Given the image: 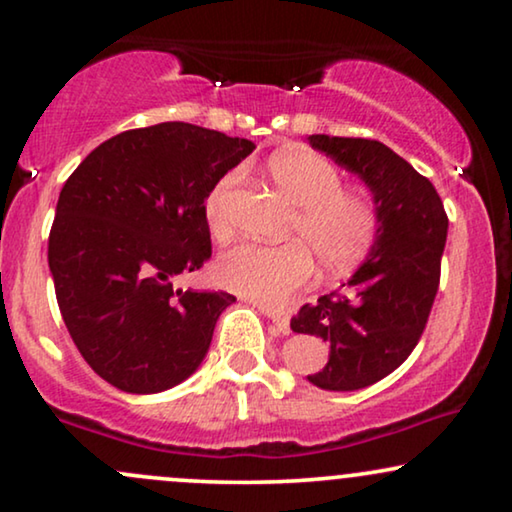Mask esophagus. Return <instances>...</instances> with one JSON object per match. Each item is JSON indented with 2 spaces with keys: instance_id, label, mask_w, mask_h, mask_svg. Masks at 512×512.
Here are the masks:
<instances>
[{
  "instance_id": "esophagus-1",
  "label": "esophagus",
  "mask_w": 512,
  "mask_h": 512,
  "mask_svg": "<svg viewBox=\"0 0 512 512\" xmlns=\"http://www.w3.org/2000/svg\"><path fill=\"white\" fill-rule=\"evenodd\" d=\"M261 310H263V314H268L272 326H275L279 333H291V324H289V317H286V314H279V312L270 310V307H263V305H261Z\"/></svg>"
}]
</instances>
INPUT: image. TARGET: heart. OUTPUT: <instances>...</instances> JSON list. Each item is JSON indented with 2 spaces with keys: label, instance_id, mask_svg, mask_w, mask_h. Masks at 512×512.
Here are the masks:
<instances>
[{
  "label": "heart",
  "instance_id": "heart-1",
  "mask_svg": "<svg viewBox=\"0 0 512 512\" xmlns=\"http://www.w3.org/2000/svg\"><path fill=\"white\" fill-rule=\"evenodd\" d=\"M268 174L275 186L298 205L291 219V242L279 247L242 244L216 263V279L226 289L265 307H282L293 293L312 282L317 260L328 275L352 270L373 249L380 214L373 200L342 186L331 160L310 149H286L270 158ZM240 184V170L216 181L205 200V219L214 240L228 242L235 233L228 198Z\"/></svg>",
  "mask_w": 512,
  "mask_h": 512
}]
</instances>
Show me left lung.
Masks as SVG:
<instances>
[{"label":"left lung","instance_id":"8db88e82","mask_svg":"<svg viewBox=\"0 0 512 512\" xmlns=\"http://www.w3.org/2000/svg\"><path fill=\"white\" fill-rule=\"evenodd\" d=\"M310 144L359 174L380 214L373 249L352 279L291 319L293 333L331 347L326 366L307 380L354 391L394 373L422 338L440 284L447 214L431 181L382 142L312 135Z\"/></svg>","mask_w":512,"mask_h":512}]
</instances>
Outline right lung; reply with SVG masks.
<instances>
[{"label": "right lung", "mask_w": 512, "mask_h": 512, "mask_svg": "<svg viewBox=\"0 0 512 512\" xmlns=\"http://www.w3.org/2000/svg\"><path fill=\"white\" fill-rule=\"evenodd\" d=\"M254 149L158 123L107 139L62 186L48 235L55 298L76 349L116 389L158 394L205 359L235 296L172 282L209 261L207 195Z\"/></svg>", "instance_id": "add662e5"}]
</instances>
